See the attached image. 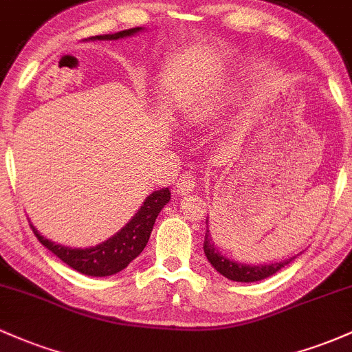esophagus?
Here are the masks:
<instances>
[{"label":"esophagus","instance_id":"1","mask_svg":"<svg viewBox=\"0 0 352 352\" xmlns=\"http://www.w3.org/2000/svg\"><path fill=\"white\" fill-rule=\"evenodd\" d=\"M195 185H197L195 177L192 175L190 172H184L182 175H180L179 179H177L175 192L179 195H187V194H190L192 190H194Z\"/></svg>","mask_w":352,"mask_h":352}]
</instances>
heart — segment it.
Returning <instances> with one entry per match:
<instances>
[{"label":"heart","instance_id":"heart-1","mask_svg":"<svg viewBox=\"0 0 352 352\" xmlns=\"http://www.w3.org/2000/svg\"><path fill=\"white\" fill-rule=\"evenodd\" d=\"M235 98L234 94H220V95H207L204 98H197L190 102L184 110V120L188 123H204L208 120L215 118L223 107L232 103Z\"/></svg>","mask_w":352,"mask_h":352}]
</instances>
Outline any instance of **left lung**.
Segmentation results:
<instances>
[{
  "label": "left lung",
  "mask_w": 352,
  "mask_h": 352,
  "mask_svg": "<svg viewBox=\"0 0 352 352\" xmlns=\"http://www.w3.org/2000/svg\"><path fill=\"white\" fill-rule=\"evenodd\" d=\"M208 223V220H207ZM204 252L208 258V262L212 264L217 272L222 274L227 279L235 280V283H256V280H262L265 277L274 276L276 272H279L280 269L285 267L289 262H292L291 257L284 262H276V264L269 265H247V264H239V262L230 261V258L223 257L222 254L219 252V249L215 247L214 241H212L210 234H208V227L206 230V241H204Z\"/></svg>",
  "instance_id": "obj_1"
}]
</instances>
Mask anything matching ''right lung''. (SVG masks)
I'll list each match as a JSON object with an SVG mask.
<instances>
[{
    "label": "right lung",
    "instance_id": "1",
    "mask_svg": "<svg viewBox=\"0 0 352 352\" xmlns=\"http://www.w3.org/2000/svg\"><path fill=\"white\" fill-rule=\"evenodd\" d=\"M138 32H142V28L123 30V32L113 34H98V36H91L90 40H120V38L132 36ZM168 200V188L155 190L153 194L146 197L144 206L138 208L133 219L120 232L108 239V241L102 242V244L88 247V249H72V247L55 244V242L43 237L33 226L32 229L38 241L50 252L55 254L58 258H61L65 264L75 269L76 272L91 277L113 276V274L125 269L133 258L140 256L146 242H148L150 234H152L157 215L160 214L164 206H167Z\"/></svg>",
    "mask_w": 352,
    "mask_h": 352
}]
</instances>
